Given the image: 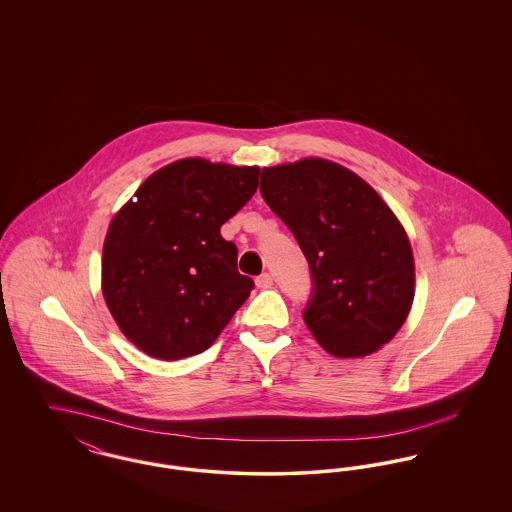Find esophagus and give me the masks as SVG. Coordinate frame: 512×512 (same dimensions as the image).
Masks as SVG:
<instances>
[{"instance_id":"esophagus-1","label":"esophagus","mask_w":512,"mask_h":512,"mask_svg":"<svg viewBox=\"0 0 512 512\" xmlns=\"http://www.w3.org/2000/svg\"><path fill=\"white\" fill-rule=\"evenodd\" d=\"M255 284H257V288H261V290H267L272 286V276L270 274H261V276H257V280H255Z\"/></svg>"}]
</instances>
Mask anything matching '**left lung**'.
I'll return each mask as SVG.
<instances>
[{
    "label": "left lung",
    "mask_w": 512,
    "mask_h": 512,
    "mask_svg": "<svg viewBox=\"0 0 512 512\" xmlns=\"http://www.w3.org/2000/svg\"><path fill=\"white\" fill-rule=\"evenodd\" d=\"M261 195L309 261L315 293L303 318L320 347L353 359L393 340L413 307L414 257L378 192L334 161L305 157L265 167Z\"/></svg>",
    "instance_id": "8db88e82"
}]
</instances>
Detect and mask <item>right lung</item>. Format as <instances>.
Listing matches in <instances>:
<instances>
[{
  "label": "right lung",
  "instance_id": "right-lung-1",
  "mask_svg": "<svg viewBox=\"0 0 512 512\" xmlns=\"http://www.w3.org/2000/svg\"><path fill=\"white\" fill-rule=\"evenodd\" d=\"M259 167L186 157L147 176L111 219L101 292L140 351L178 361L209 349L253 290L220 236L259 186Z\"/></svg>",
  "mask_w": 512,
  "mask_h": 512
}]
</instances>
